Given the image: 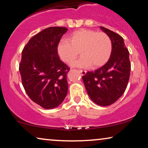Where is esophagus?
Instances as JSON below:
<instances>
[{
	"label": "esophagus",
	"mask_w": 148,
	"mask_h": 148,
	"mask_svg": "<svg viewBox=\"0 0 148 148\" xmlns=\"http://www.w3.org/2000/svg\"><path fill=\"white\" fill-rule=\"evenodd\" d=\"M79 71L81 73V74L82 75H85L87 73L86 71H83V70H79Z\"/></svg>",
	"instance_id": "34e87169"
}]
</instances>
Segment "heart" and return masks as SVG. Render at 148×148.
Returning <instances> with one entry per match:
<instances>
[{"mask_svg":"<svg viewBox=\"0 0 148 148\" xmlns=\"http://www.w3.org/2000/svg\"><path fill=\"white\" fill-rule=\"evenodd\" d=\"M81 57L73 62V67L80 68L100 67L110 59L112 52V42L105 33L89 29H81L63 39L57 45V53L62 61L69 63L78 56Z\"/></svg>","mask_w":148,"mask_h":148,"instance_id":"heart-1","label":"heart"}]
</instances>
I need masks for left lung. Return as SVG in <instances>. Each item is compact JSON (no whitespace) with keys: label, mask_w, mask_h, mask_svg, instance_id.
I'll return each instance as SVG.
<instances>
[{"label":"left lung","mask_w":148,"mask_h":148,"mask_svg":"<svg viewBox=\"0 0 148 148\" xmlns=\"http://www.w3.org/2000/svg\"><path fill=\"white\" fill-rule=\"evenodd\" d=\"M100 29L111 38V57L103 66L87 72L82 78L91 99L99 106H108L116 101L125 92L131 64L130 53L122 37L103 27Z\"/></svg>","instance_id":"1"}]
</instances>
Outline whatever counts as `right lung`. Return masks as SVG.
Listing matches in <instances>:
<instances>
[{"label": "right lung", "instance_id": "add662e5", "mask_svg": "<svg viewBox=\"0 0 148 148\" xmlns=\"http://www.w3.org/2000/svg\"><path fill=\"white\" fill-rule=\"evenodd\" d=\"M67 30L47 28L32 37L22 51L19 71L23 87L33 101L47 110L58 107L67 94L70 69L57 53V45Z\"/></svg>", "mask_w": 148, "mask_h": 148}]
</instances>
